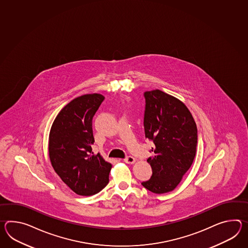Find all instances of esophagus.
Returning <instances> with one entry per match:
<instances>
[{"instance_id": "esophagus-1", "label": "esophagus", "mask_w": 248, "mask_h": 248, "mask_svg": "<svg viewBox=\"0 0 248 248\" xmlns=\"http://www.w3.org/2000/svg\"><path fill=\"white\" fill-rule=\"evenodd\" d=\"M124 161L126 163V164H134L135 163V158L134 157H132V156H127L126 158H124Z\"/></svg>"}]
</instances>
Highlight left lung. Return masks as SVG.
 <instances>
[{"instance_id":"left-lung-1","label":"left lung","mask_w":248,"mask_h":248,"mask_svg":"<svg viewBox=\"0 0 248 248\" xmlns=\"http://www.w3.org/2000/svg\"><path fill=\"white\" fill-rule=\"evenodd\" d=\"M145 136L153 141L147 162L152 176L144 187L155 194L172 191L192 165L197 152L198 129L187 106L160 90L146 92Z\"/></svg>"}]
</instances>
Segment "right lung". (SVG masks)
<instances>
[{
  "mask_svg": "<svg viewBox=\"0 0 248 248\" xmlns=\"http://www.w3.org/2000/svg\"><path fill=\"white\" fill-rule=\"evenodd\" d=\"M104 96L85 94L56 116L49 135L50 163L61 180L79 196H93L108 183L112 165L94 154L93 117Z\"/></svg>",
  "mask_w": 248,
  "mask_h": 248,
  "instance_id": "1",
  "label": "right lung"
}]
</instances>
